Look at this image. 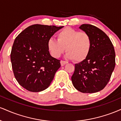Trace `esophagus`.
I'll return each mask as SVG.
<instances>
[{
	"mask_svg": "<svg viewBox=\"0 0 121 121\" xmlns=\"http://www.w3.org/2000/svg\"><path fill=\"white\" fill-rule=\"evenodd\" d=\"M60 63H61V66H64V65H65L66 64H67L68 62L65 61H64V60H61Z\"/></svg>",
	"mask_w": 121,
	"mask_h": 121,
	"instance_id": "esophagus-1",
	"label": "esophagus"
}]
</instances>
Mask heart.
I'll list each match as a JSON object with an SVG mask.
<instances>
[{
	"label": "heart",
	"mask_w": 121,
	"mask_h": 121,
	"mask_svg": "<svg viewBox=\"0 0 121 121\" xmlns=\"http://www.w3.org/2000/svg\"><path fill=\"white\" fill-rule=\"evenodd\" d=\"M57 38H50L47 42L48 51L54 57H59L66 49L67 59L81 62L86 59L91 52V37L85 32L66 27L58 32Z\"/></svg>",
	"instance_id": "1"
}]
</instances>
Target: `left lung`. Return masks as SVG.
I'll return each instance as SVG.
<instances>
[{
  "mask_svg": "<svg viewBox=\"0 0 121 121\" xmlns=\"http://www.w3.org/2000/svg\"><path fill=\"white\" fill-rule=\"evenodd\" d=\"M79 28L90 35L91 48L86 59L75 64L72 84L84 93L98 92L106 86L114 69V48L107 35L95 26L84 24Z\"/></svg>",
  "mask_w": 121,
  "mask_h": 121,
  "instance_id": "8db88e82",
  "label": "left lung"
}]
</instances>
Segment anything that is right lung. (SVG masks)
I'll use <instances>...</instances> for the list:
<instances>
[{
    "instance_id": "1",
    "label": "right lung",
    "mask_w": 121,
    "mask_h": 121,
    "mask_svg": "<svg viewBox=\"0 0 121 121\" xmlns=\"http://www.w3.org/2000/svg\"><path fill=\"white\" fill-rule=\"evenodd\" d=\"M64 27L32 25L15 39L11 52V61L15 77L27 91L39 92L49 87L60 60L50 55L48 40Z\"/></svg>"
}]
</instances>
